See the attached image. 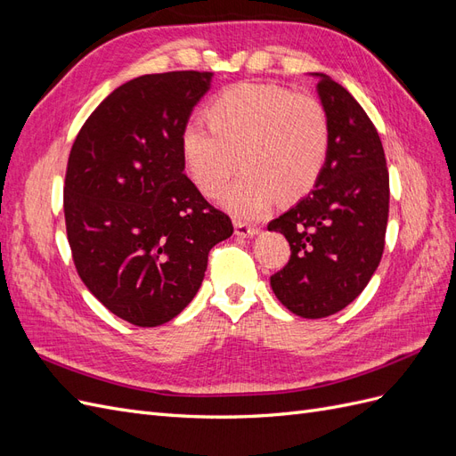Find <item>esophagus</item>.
<instances>
[{
  "label": "esophagus",
  "instance_id": "1",
  "mask_svg": "<svg viewBox=\"0 0 456 456\" xmlns=\"http://www.w3.org/2000/svg\"><path fill=\"white\" fill-rule=\"evenodd\" d=\"M233 228H236V236L238 238H253L258 233V228L241 223V220H233Z\"/></svg>",
  "mask_w": 456,
  "mask_h": 456
}]
</instances>
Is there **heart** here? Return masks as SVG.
I'll list each match as a JSON object with an SVG mask.
<instances>
[{
  "mask_svg": "<svg viewBox=\"0 0 456 456\" xmlns=\"http://www.w3.org/2000/svg\"><path fill=\"white\" fill-rule=\"evenodd\" d=\"M209 129L190 123L178 150L190 181L216 198L240 163L245 173L223 196L238 218L265 215L275 200L297 201L320 181L329 151L323 108L312 96L268 84H240L205 106Z\"/></svg>",
  "mask_w": 456,
  "mask_h": 456,
  "instance_id": "heart-1",
  "label": "heart"
}]
</instances>
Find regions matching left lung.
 Here are the masks:
<instances>
[{
    "instance_id": "8db88e82",
    "label": "left lung",
    "mask_w": 456,
    "mask_h": 456,
    "mask_svg": "<svg viewBox=\"0 0 456 456\" xmlns=\"http://www.w3.org/2000/svg\"><path fill=\"white\" fill-rule=\"evenodd\" d=\"M317 96L329 126L320 181L268 224L291 245V258L270 278L281 305L317 320L346 308L379 268L388 224L390 178L380 136L354 96L325 74Z\"/></svg>"
}]
</instances>
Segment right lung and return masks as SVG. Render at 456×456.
<instances>
[{
    "mask_svg": "<svg viewBox=\"0 0 456 456\" xmlns=\"http://www.w3.org/2000/svg\"><path fill=\"white\" fill-rule=\"evenodd\" d=\"M211 72L146 74L110 93L68 158L64 218L81 281L139 327L171 322L196 297L232 220L184 175L178 150Z\"/></svg>",
    "mask_w": 456,
    "mask_h": 456,
    "instance_id": "right-lung-1",
    "label": "right lung"
}]
</instances>
